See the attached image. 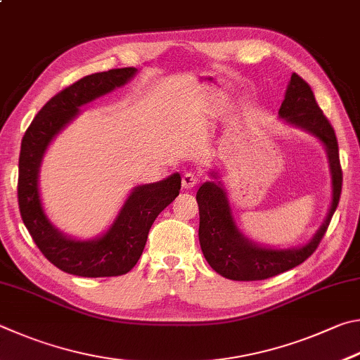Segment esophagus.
<instances>
[{"label":"esophagus","mask_w":360,"mask_h":360,"mask_svg":"<svg viewBox=\"0 0 360 360\" xmlns=\"http://www.w3.org/2000/svg\"><path fill=\"white\" fill-rule=\"evenodd\" d=\"M199 184V175L193 174V172H186L184 175V179H181V186L185 188V190H191Z\"/></svg>","instance_id":"esophagus-1"}]
</instances>
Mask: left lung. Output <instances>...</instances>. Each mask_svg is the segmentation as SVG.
Instances as JSON below:
<instances>
[{
  "label": "left lung",
  "instance_id": "1",
  "mask_svg": "<svg viewBox=\"0 0 360 360\" xmlns=\"http://www.w3.org/2000/svg\"><path fill=\"white\" fill-rule=\"evenodd\" d=\"M280 115L289 123L300 126L319 137L329 153L333 198L324 224L310 243L299 250H270L256 247L236 228L231 207L223 186L217 181H207L196 194L199 204V242L210 267L219 275L236 281L267 280L275 275L297 267L307 261L323 240L329 228L333 212L337 210L342 194L343 170L340 166L338 141L332 124L318 105L311 86L297 74L291 75Z\"/></svg>",
  "mask_w": 360,
  "mask_h": 360
}]
</instances>
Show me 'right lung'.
Segmentation results:
<instances>
[{"label":"right lung","instance_id":"obj_1","mask_svg":"<svg viewBox=\"0 0 360 360\" xmlns=\"http://www.w3.org/2000/svg\"><path fill=\"white\" fill-rule=\"evenodd\" d=\"M137 69L122 68L85 75L63 88L37 112L25 131L18 158V209L37 248L55 267L66 274L98 278L128 274L136 266L147 243L156 217L179 196L180 174L158 184L142 185L131 193L115 223L91 242L68 238L56 231L42 210L37 172L49 142L79 113V107L126 84Z\"/></svg>","mask_w":360,"mask_h":360}]
</instances>
